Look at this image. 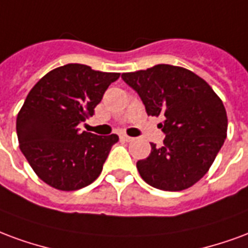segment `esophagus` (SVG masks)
I'll use <instances>...</instances> for the list:
<instances>
[{
  "label": "esophagus",
  "instance_id": "34e87169",
  "mask_svg": "<svg viewBox=\"0 0 248 248\" xmlns=\"http://www.w3.org/2000/svg\"><path fill=\"white\" fill-rule=\"evenodd\" d=\"M120 139H122L123 141H132V140H133V139L128 136V135H122V136H120Z\"/></svg>",
  "mask_w": 248,
  "mask_h": 248
}]
</instances>
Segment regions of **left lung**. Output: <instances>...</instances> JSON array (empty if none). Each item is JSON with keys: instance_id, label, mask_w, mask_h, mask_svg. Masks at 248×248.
<instances>
[{"instance_id": "1", "label": "left lung", "mask_w": 248, "mask_h": 248, "mask_svg": "<svg viewBox=\"0 0 248 248\" xmlns=\"http://www.w3.org/2000/svg\"><path fill=\"white\" fill-rule=\"evenodd\" d=\"M124 82L141 97L148 116H162L164 145L152 142L151 155L139 160L146 184L165 191L185 190L209 171L227 136L223 103L190 70L157 64L124 72Z\"/></svg>"}]
</instances>
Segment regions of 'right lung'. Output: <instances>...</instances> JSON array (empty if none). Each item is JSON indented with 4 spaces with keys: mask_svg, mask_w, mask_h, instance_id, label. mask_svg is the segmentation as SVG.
<instances>
[{
    "mask_svg": "<svg viewBox=\"0 0 248 248\" xmlns=\"http://www.w3.org/2000/svg\"><path fill=\"white\" fill-rule=\"evenodd\" d=\"M119 77V72L70 63L47 72L30 90L18 112L17 136L19 149L43 182L72 191L100 176L119 136L80 132L79 124L93 115Z\"/></svg>",
    "mask_w": 248,
    "mask_h": 248,
    "instance_id": "right-lung-1",
    "label": "right lung"
}]
</instances>
